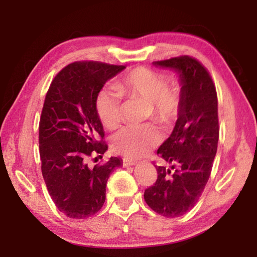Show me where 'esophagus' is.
<instances>
[{"mask_svg":"<svg viewBox=\"0 0 257 257\" xmlns=\"http://www.w3.org/2000/svg\"><path fill=\"white\" fill-rule=\"evenodd\" d=\"M136 163L137 162H135V161L123 159V167H132V165H135Z\"/></svg>","mask_w":257,"mask_h":257,"instance_id":"obj_1","label":"esophagus"}]
</instances>
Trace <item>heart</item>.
I'll list each match as a JSON object with an SVG mask.
<instances>
[{
    "label": "heart",
    "mask_w": 257,
    "mask_h": 257,
    "mask_svg": "<svg viewBox=\"0 0 257 257\" xmlns=\"http://www.w3.org/2000/svg\"><path fill=\"white\" fill-rule=\"evenodd\" d=\"M120 93L149 102V114L159 123L169 127L176 122L184 105L181 85L169 81L165 73L145 67H137L118 81ZM96 112L101 122L108 129H115L121 122V95L118 90L104 88L96 97ZM162 134L152 123L129 125L112 138V149L128 159L142 158L158 146Z\"/></svg>",
    "instance_id": "heart-1"
}]
</instances>
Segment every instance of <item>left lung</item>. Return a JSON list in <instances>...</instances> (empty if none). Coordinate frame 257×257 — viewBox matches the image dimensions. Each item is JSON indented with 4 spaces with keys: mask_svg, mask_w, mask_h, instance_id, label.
<instances>
[{
    "mask_svg": "<svg viewBox=\"0 0 257 257\" xmlns=\"http://www.w3.org/2000/svg\"><path fill=\"white\" fill-rule=\"evenodd\" d=\"M153 64L177 71L184 105L170 137L158 150V155L171 168L155 165L158 179L145 189L144 198L154 212L177 217L195 206L211 175L219 141L216 89L207 69L191 56Z\"/></svg>",
    "mask_w": 257,
    "mask_h": 257,
    "instance_id": "obj_1",
    "label": "left lung"
}]
</instances>
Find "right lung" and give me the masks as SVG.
I'll list each match as a JSON object with an SVG mask.
<instances>
[{
  "label": "right lung",
  "instance_id": "1",
  "mask_svg": "<svg viewBox=\"0 0 257 257\" xmlns=\"http://www.w3.org/2000/svg\"><path fill=\"white\" fill-rule=\"evenodd\" d=\"M124 68L73 62L47 90L38 128L42 175L55 206L72 219H86L101 210L110 173L122 165V160L111 158L92 169L87 160L102 158L107 150L95 104L104 84Z\"/></svg>",
  "mask_w": 257,
  "mask_h": 257
}]
</instances>
